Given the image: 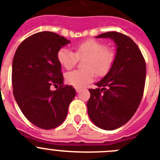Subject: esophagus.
Returning <instances> with one entry per match:
<instances>
[{
  "instance_id": "1",
  "label": "esophagus",
  "mask_w": 160,
  "mask_h": 160,
  "mask_svg": "<svg viewBox=\"0 0 160 160\" xmlns=\"http://www.w3.org/2000/svg\"><path fill=\"white\" fill-rule=\"evenodd\" d=\"M81 90H82V88H79V87H76V91L77 92H80Z\"/></svg>"
}]
</instances>
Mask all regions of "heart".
I'll list each match as a JSON object with an SVG mask.
<instances>
[{"instance_id":"1","label":"heart","mask_w":160,"mask_h":160,"mask_svg":"<svg viewBox=\"0 0 160 160\" xmlns=\"http://www.w3.org/2000/svg\"><path fill=\"white\" fill-rule=\"evenodd\" d=\"M75 51L74 53L62 48L58 52L57 57L66 69L75 67L79 58H85L83 67L85 69L74 70L65 75L66 81L76 87H83L92 81L94 72L98 76H104L108 72L115 59V53L112 49L92 39L79 43L75 47Z\"/></svg>"}]
</instances>
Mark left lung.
Instances as JSON below:
<instances>
[{
  "instance_id": "8db88e82",
  "label": "left lung",
  "mask_w": 160,
  "mask_h": 160,
  "mask_svg": "<svg viewBox=\"0 0 160 160\" xmlns=\"http://www.w3.org/2000/svg\"><path fill=\"white\" fill-rule=\"evenodd\" d=\"M96 38L114 41L116 53L108 73L88 89V116L98 128L115 130L125 124L142 101L146 82L144 58L130 37L115 32H105Z\"/></svg>"
}]
</instances>
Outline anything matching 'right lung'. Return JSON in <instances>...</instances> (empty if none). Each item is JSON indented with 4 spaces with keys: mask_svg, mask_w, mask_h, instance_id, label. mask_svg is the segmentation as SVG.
Wrapping results in <instances>:
<instances>
[{
    "mask_svg": "<svg viewBox=\"0 0 160 160\" xmlns=\"http://www.w3.org/2000/svg\"><path fill=\"white\" fill-rule=\"evenodd\" d=\"M71 41L51 32H41L24 40L12 63L13 93L25 117L43 129L59 126L76 96L71 85L63 86L58 52ZM52 84L60 85L51 91Z\"/></svg>",
    "mask_w": 160,
    "mask_h": 160,
    "instance_id": "1",
    "label": "right lung"
}]
</instances>
